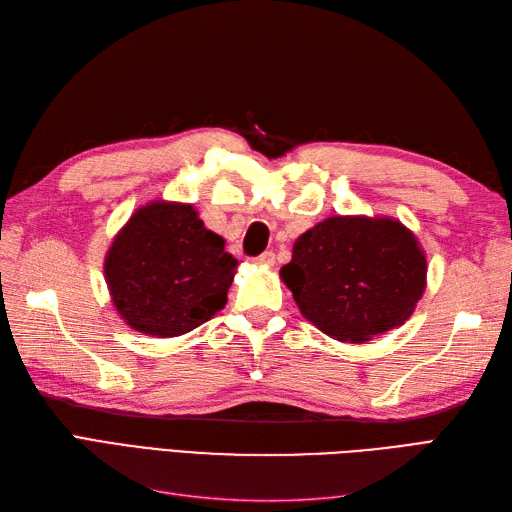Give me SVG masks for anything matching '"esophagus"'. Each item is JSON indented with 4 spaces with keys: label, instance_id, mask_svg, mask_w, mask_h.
I'll return each mask as SVG.
<instances>
[{
    "label": "esophagus",
    "instance_id": "esophagus-1",
    "mask_svg": "<svg viewBox=\"0 0 512 512\" xmlns=\"http://www.w3.org/2000/svg\"><path fill=\"white\" fill-rule=\"evenodd\" d=\"M254 262L260 267H271V265H275V254L271 250H267V252H262L260 256H256Z\"/></svg>",
    "mask_w": 512,
    "mask_h": 512
}]
</instances>
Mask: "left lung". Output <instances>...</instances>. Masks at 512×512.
Returning a JSON list of instances; mask_svg holds the SVG:
<instances>
[{"instance_id":"obj_1","label":"left lung","mask_w":512,"mask_h":512,"mask_svg":"<svg viewBox=\"0 0 512 512\" xmlns=\"http://www.w3.org/2000/svg\"><path fill=\"white\" fill-rule=\"evenodd\" d=\"M301 314L342 342L401 327L423 297L427 260L412 232L389 218H335L294 241L282 267Z\"/></svg>"}]
</instances>
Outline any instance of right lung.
I'll return each mask as SVG.
<instances>
[{
	"instance_id": "add662e5",
	"label": "right lung",
	"mask_w": 512,
	"mask_h": 512,
	"mask_svg": "<svg viewBox=\"0 0 512 512\" xmlns=\"http://www.w3.org/2000/svg\"><path fill=\"white\" fill-rule=\"evenodd\" d=\"M237 258L207 230L192 205L151 203L121 228L104 275L119 316L134 331L177 337L228 301Z\"/></svg>"
}]
</instances>
